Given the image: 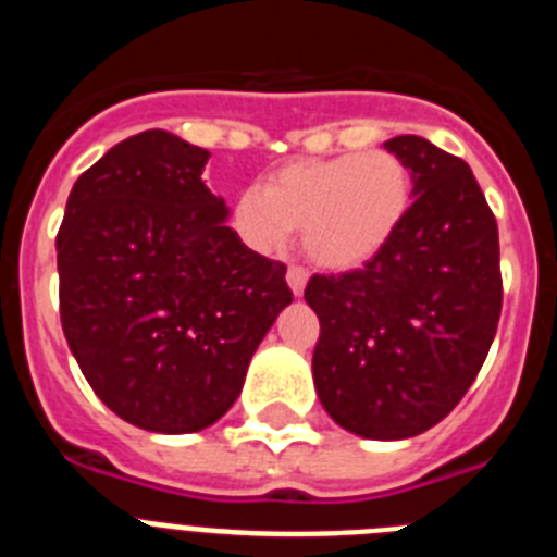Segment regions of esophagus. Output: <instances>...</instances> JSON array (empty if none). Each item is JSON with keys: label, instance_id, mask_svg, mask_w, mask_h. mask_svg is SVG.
<instances>
[{"label": "esophagus", "instance_id": "esophagus-1", "mask_svg": "<svg viewBox=\"0 0 557 557\" xmlns=\"http://www.w3.org/2000/svg\"><path fill=\"white\" fill-rule=\"evenodd\" d=\"M307 278H309V273L301 268V264H289L287 284H289V289H293L295 295H304V287H307Z\"/></svg>", "mask_w": 557, "mask_h": 557}]
</instances>
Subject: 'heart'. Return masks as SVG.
Segmentation results:
<instances>
[{"instance_id": "obj_1", "label": "heart", "mask_w": 557, "mask_h": 557, "mask_svg": "<svg viewBox=\"0 0 557 557\" xmlns=\"http://www.w3.org/2000/svg\"><path fill=\"white\" fill-rule=\"evenodd\" d=\"M416 198L412 170L398 152H343L275 170L234 203V231L259 253L282 250L301 228L304 253L329 270L376 259L405 225Z\"/></svg>"}]
</instances>
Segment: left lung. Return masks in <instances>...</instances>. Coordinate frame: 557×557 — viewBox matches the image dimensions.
Returning <instances> with one entry per match:
<instances>
[{"label": "left lung", "mask_w": 557, "mask_h": 557, "mask_svg": "<svg viewBox=\"0 0 557 557\" xmlns=\"http://www.w3.org/2000/svg\"><path fill=\"white\" fill-rule=\"evenodd\" d=\"M416 200L376 259L304 289L321 321L312 376L343 430L401 441L444 421L480 373L502 312L499 231L469 164L421 136L385 141Z\"/></svg>", "instance_id": "1"}]
</instances>
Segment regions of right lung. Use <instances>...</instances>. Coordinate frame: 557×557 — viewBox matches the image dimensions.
Instances as JSON below:
<instances>
[{
    "label": "right lung",
    "mask_w": 557,
    "mask_h": 557,
    "mask_svg": "<svg viewBox=\"0 0 557 557\" xmlns=\"http://www.w3.org/2000/svg\"><path fill=\"white\" fill-rule=\"evenodd\" d=\"M175 133L120 141L72 186L58 231L61 323L102 405L150 432L228 412L256 346L293 301L287 268L245 248Z\"/></svg>",
    "instance_id": "obj_1"
}]
</instances>
